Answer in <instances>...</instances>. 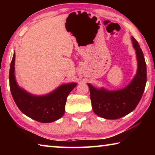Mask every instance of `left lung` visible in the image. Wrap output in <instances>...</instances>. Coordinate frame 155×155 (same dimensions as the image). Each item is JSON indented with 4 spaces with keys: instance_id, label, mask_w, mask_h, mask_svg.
I'll use <instances>...</instances> for the list:
<instances>
[{
    "instance_id": "obj_1",
    "label": "left lung",
    "mask_w": 155,
    "mask_h": 155,
    "mask_svg": "<svg viewBox=\"0 0 155 155\" xmlns=\"http://www.w3.org/2000/svg\"><path fill=\"white\" fill-rule=\"evenodd\" d=\"M133 45L136 51L137 71L127 87L117 91H107L94 87L88 83L92 109L98 116L115 120L132 112L142 97L146 83V64L143 52L137 41L132 37Z\"/></svg>"
}]
</instances>
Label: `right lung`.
I'll return each instance as SVG.
<instances>
[{
	"label": "right lung",
	"instance_id": "add662e5",
	"mask_svg": "<svg viewBox=\"0 0 155 155\" xmlns=\"http://www.w3.org/2000/svg\"><path fill=\"white\" fill-rule=\"evenodd\" d=\"M14 52L10 65L9 87L13 98L23 114L36 121L48 123L63 116L67 97L77 83L62 85L52 93L43 96L31 95L18 85L14 76Z\"/></svg>",
	"mask_w": 155,
	"mask_h": 155
}]
</instances>
